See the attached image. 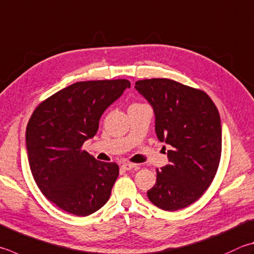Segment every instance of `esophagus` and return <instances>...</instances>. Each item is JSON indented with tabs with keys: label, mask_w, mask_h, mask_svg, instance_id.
Returning a JSON list of instances; mask_svg holds the SVG:
<instances>
[{
	"label": "esophagus",
	"mask_w": 254,
	"mask_h": 254,
	"mask_svg": "<svg viewBox=\"0 0 254 254\" xmlns=\"http://www.w3.org/2000/svg\"><path fill=\"white\" fill-rule=\"evenodd\" d=\"M135 167H136V164H134V163H128V162L123 163V164L121 165V168H122L123 170H131V169L135 168Z\"/></svg>",
	"instance_id": "1"
}]
</instances>
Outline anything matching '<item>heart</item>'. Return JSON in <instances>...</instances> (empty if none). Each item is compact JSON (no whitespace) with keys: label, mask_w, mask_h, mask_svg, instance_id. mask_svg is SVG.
Masks as SVG:
<instances>
[{"label":"heart","mask_w":254,"mask_h":254,"mask_svg":"<svg viewBox=\"0 0 254 254\" xmlns=\"http://www.w3.org/2000/svg\"><path fill=\"white\" fill-rule=\"evenodd\" d=\"M136 104H140V103H134V104H132V105H136Z\"/></svg>","instance_id":"obj_1"}]
</instances>
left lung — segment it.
<instances>
[{
	"label": "left lung",
	"mask_w": 254,
	"mask_h": 254,
	"mask_svg": "<svg viewBox=\"0 0 254 254\" xmlns=\"http://www.w3.org/2000/svg\"><path fill=\"white\" fill-rule=\"evenodd\" d=\"M135 89L153 107L158 139L172 146L170 164L156 170V183L147 196L162 210L183 209L203 195L218 171L219 111L204 91L170 79L136 81Z\"/></svg>",
	"instance_id": "8db88e82"
}]
</instances>
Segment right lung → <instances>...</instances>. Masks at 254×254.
<instances>
[{"label": "right lung", "mask_w": 254, "mask_h": 254, "mask_svg": "<svg viewBox=\"0 0 254 254\" xmlns=\"http://www.w3.org/2000/svg\"><path fill=\"white\" fill-rule=\"evenodd\" d=\"M131 83L126 79L76 82L41 102L26 127L32 175L44 196L60 209L86 216L111 195L119 165L82 150L93 137L101 115Z\"/></svg>", "instance_id": "obj_1"}]
</instances>
